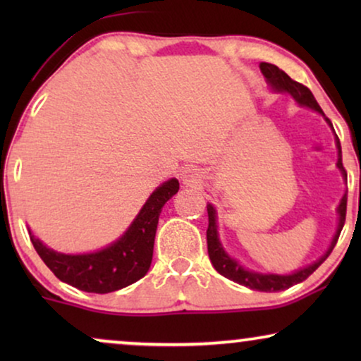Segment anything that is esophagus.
<instances>
[{"label": "esophagus", "instance_id": "1", "mask_svg": "<svg viewBox=\"0 0 361 361\" xmlns=\"http://www.w3.org/2000/svg\"><path fill=\"white\" fill-rule=\"evenodd\" d=\"M182 182L189 187L199 185L202 182V172L199 169H194V167H187V169L182 171Z\"/></svg>", "mask_w": 361, "mask_h": 361}]
</instances>
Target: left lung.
<instances>
[{
  "label": "left lung",
  "instance_id": "8db88e82",
  "mask_svg": "<svg viewBox=\"0 0 361 361\" xmlns=\"http://www.w3.org/2000/svg\"><path fill=\"white\" fill-rule=\"evenodd\" d=\"M259 68H261V72H263V75L266 77V82L269 83V87L273 88L274 92L289 93V95L293 97L300 106L312 108V110L320 113V115L325 118L322 108H320L319 103L315 102L312 92H310L307 87L302 85V83L293 80V78H290L288 73H286L284 71H281L279 67L273 66V63L261 62ZM325 121H327L329 125L332 126V123H330L329 118H325ZM335 136H337V135H335ZM335 142H337V149H338L337 167L340 169V172H342L345 180H347V171H345V167L342 164V147H340L338 136H337V140H335ZM207 212H209L207 248H209V256H210L212 264H214V268L219 271L221 276H225V278H228L230 281H235V283H238L241 286H246V288H250V289L263 290V293H278V290L289 289L290 286L302 283L304 279H307L309 276L312 274L314 271L317 269L325 259L329 258V255L332 253L334 246L337 245L340 231H342L343 224H345V215H347V194L342 197V200H340V205L337 209V212H338V226H337V231H335V235L332 238V243H330V246H329V250L325 251V255L320 256V258L315 261V263L305 266V268L295 271V273H293V274H263V273H256V271H250V269L243 268V266H241L238 261L226 255V251L224 250V246H221V243H220L219 231H216V210H215V207L212 204H207Z\"/></svg>",
  "mask_w": 361,
  "mask_h": 361
}]
</instances>
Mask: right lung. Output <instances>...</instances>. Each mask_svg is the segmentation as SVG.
Wrapping results in <instances>:
<instances>
[{
    "label": "right lung",
    "mask_w": 361,
    "mask_h": 361,
    "mask_svg": "<svg viewBox=\"0 0 361 361\" xmlns=\"http://www.w3.org/2000/svg\"><path fill=\"white\" fill-rule=\"evenodd\" d=\"M179 190L169 179L149 195L121 238L95 253L66 255L47 248L31 231V241L49 269L63 283L85 293L106 294L136 283L149 269L162 207Z\"/></svg>",
    "instance_id": "1"
}]
</instances>
